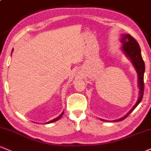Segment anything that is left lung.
Wrapping results in <instances>:
<instances>
[{"mask_svg": "<svg viewBox=\"0 0 151 151\" xmlns=\"http://www.w3.org/2000/svg\"><path fill=\"white\" fill-rule=\"evenodd\" d=\"M121 43L122 44V50L125 55L126 57L129 59L133 65L134 69H135L136 72L137 74V78H138V83H137V86L139 88V96L137 99V101L134 105L133 107L129 111V112L127 114L124 115L122 117L119 118L118 119H115L114 122L122 121L123 119H125L126 117L132 112V111L137 107V105L140 103L142 101V96H143V92H144V73H145V63H144L143 60H142V55H141V50L140 47L139 46L138 43L132 37L131 35L125 34V35H122V38L120 40ZM101 121L105 122H110L106 121L105 119H100Z\"/></svg>", "mask_w": 151, "mask_h": 151, "instance_id": "obj_1", "label": "left lung"}]
</instances>
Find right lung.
I'll use <instances>...</instances> for the list:
<instances>
[{
  "mask_svg": "<svg viewBox=\"0 0 151 151\" xmlns=\"http://www.w3.org/2000/svg\"><path fill=\"white\" fill-rule=\"evenodd\" d=\"M13 50H12V52H13ZM11 55H12V53H11ZM63 113H64V111H63V112L61 113V114H60L59 116H58V117H57V118H55V119H53L52 120H50V121H49V122H47L45 123V124H50V123H52V122H56V121L59 120V119H60V118H61V116H63Z\"/></svg>",
  "mask_w": 151,
  "mask_h": 151,
  "instance_id": "obj_1",
  "label": "right lung"
}]
</instances>
